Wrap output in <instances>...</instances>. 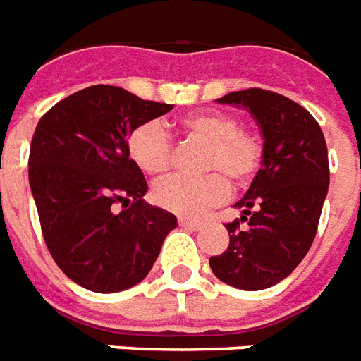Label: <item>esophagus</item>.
<instances>
[{"label":"esophagus","mask_w":361,"mask_h":361,"mask_svg":"<svg viewBox=\"0 0 361 361\" xmlns=\"http://www.w3.org/2000/svg\"><path fill=\"white\" fill-rule=\"evenodd\" d=\"M178 224L185 226V228H190V230L202 228V220H192V218H178Z\"/></svg>","instance_id":"34e87169"}]
</instances>
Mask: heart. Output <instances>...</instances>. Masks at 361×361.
<instances>
[{"label": "heart", "instance_id": "heart-1", "mask_svg": "<svg viewBox=\"0 0 361 361\" xmlns=\"http://www.w3.org/2000/svg\"><path fill=\"white\" fill-rule=\"evenodd\" d=\"M186 137L206 143L200 171L206 176H169L153 186L157 206L178 216H200L222 204L233 188L253 180L263 165L265 141L257 131L240 126V119L226 111H200L178 121ZM128 155L151 176L165 175L173 165V143L165 128L157 121L141 123L129 133Z\"/></svg>", "mask_w": 361, "mask_h": 361}]
</instances>
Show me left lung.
<instances>
[{
    "instance_id": "8db88e82",
    "label": "left lung",
    "mask_w": 361,
    "mask_h": 361,
    "mask_svg": "<svg viewBox=\"0 0 361 361\" xmlns=\"http://www.w3.org/2000/svg\"><path fill=\"white\" fill-rule=\"evenodd\" d=\"M218 102L250 109L261 128L265 157L235 202L242 218L226 224L230 245L210 257V267L235 289H267L289 277L314 242L330 180L326 141L317 119L277 92L247 88Z\"/></svg>"
}]
</instances>
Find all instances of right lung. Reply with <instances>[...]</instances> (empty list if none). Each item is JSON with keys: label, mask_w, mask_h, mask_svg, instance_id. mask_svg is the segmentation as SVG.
I'll use <instances>...</instances> for the list:
<instances>
[{"label": "right lung", "mask_w": 361, "mask_h": 361, "mask_svg": "<svg viewBox=\"0 0 361 361\" xmlns=\"http://www.w3.org/2000/svg\"><path fill=\"white\" fill-rule=\"evenodd\" d=\"M171 109L98 84L54 104L37 123L29 185L44 243L84 289L118 293L137 285L176 228L175 214L143 200L147 180L128 155L129 133Z\"/></svg>", "instance_id": "right-lung-1"}]
</instances>
